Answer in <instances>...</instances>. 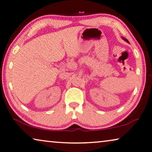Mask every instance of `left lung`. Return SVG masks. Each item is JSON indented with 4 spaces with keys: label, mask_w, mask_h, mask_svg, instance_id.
Masks as SVG:
<instances>
[{
    "label": "left lung",
    "mask_w": 152,
    "mask_h": 152,
    "mask_svg": "<svg viewBox=\"0 0 152 152\" xmlns=\"http://www.w3.org/2000/svg\"><path fill=\"white\" fill-rule=\"evenodd\" d=\"M122 39H124V40L125 41H126L127 42V43H129V41H128V40H127V39H125V38H124V37H122Z\"/></svg>",
    "instance_id": "8db88e82"
}]
</instances>
